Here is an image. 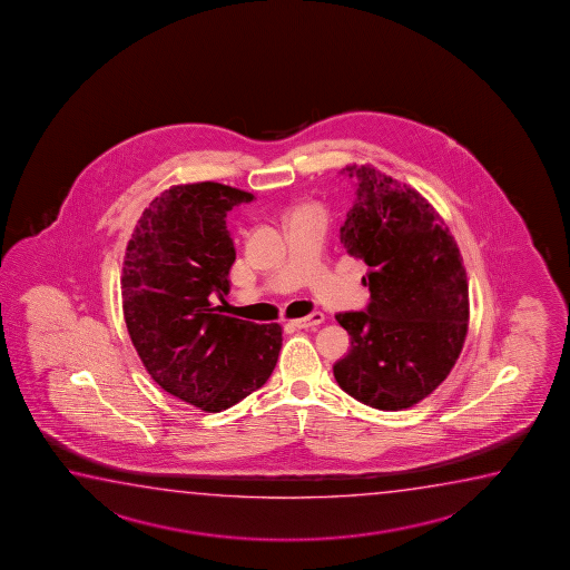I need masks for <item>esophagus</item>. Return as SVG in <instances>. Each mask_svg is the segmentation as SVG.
I'll use <instances>...</instances> for the list:
<instances>
[{"label":"esophagus","instance_id":"esophagus-1","mask_svg":"<svg viewBox=\"0 0 570 570\" xmlns=\"http://www.w3.org/2000/svg\"><path fill=\"white\" fill-rule=\"evenodd\" d=\"M324 320L325 316L322 312H314V314H309V316L292 320V325L298 327V330H307V327H316V325L322 324Z\"/></svg>","mask_w":570,"mask_h":570}]
</instances>
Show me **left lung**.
Listing matches in <instances>:
<instances>
[{"mask_svg": "<svg viewBox=\"0 0 570 570\" xmlns=\"http://www.w3.org/2000/svg\"><path fill=\"white\" fill-rule=\"evenodd\" d=\"M343 171L357 181V199L340 238L367 264L371 299L365 312L335 316L351 350L333 365V377L360 403L403 411L450 375L464 347V261L446 223L411 185L371 166Z\"/></svg>", "mask_w": 570, "mask_h": 570, "instance_id": "8db88e82", "label": "left lung"}]
</instances>
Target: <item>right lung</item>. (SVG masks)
Returning a JSON list of instances; mask_svg holds the SVG:
<instances>
[{
  "label": "right lung",
  "instance_id": "right-lung-1",
  "mask_svg": "<svg viewBox=\"0 0 570 570\" xmlns=\"http://www.w3.org/2000/svg\"><path fill=\"white\" fill-rule=\"evenodd\" d=\"M254 199L215 181L174 185L141 213L126 246L122 307L144 367L166 393L205 412L227 411L268 381L278 324L223 316L235 246L227 213Z\"/></svg>",
  "mask_w": 570,
  "mask_h": 570
}]
</instances>
